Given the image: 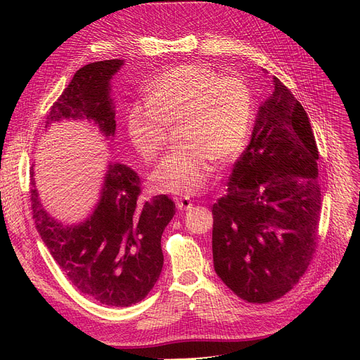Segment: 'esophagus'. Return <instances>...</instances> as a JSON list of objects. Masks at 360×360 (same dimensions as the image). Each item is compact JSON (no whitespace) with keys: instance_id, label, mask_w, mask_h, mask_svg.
<instances>
[{"instance_id":"obj_1","label":"esophagus","mask_w":360,"mask_h":360,"mask_svg":"<svg viewBox=\"0 0 360 360\" xmlns=\"http://www.w3.org/2000/svg\"><path fill=\"white\" fill-rule=\"evenodd\" d=\"M176 205L179 210H190L193 207V201L188 197H181V198H176Z\"/></svg>"}]
</instances>
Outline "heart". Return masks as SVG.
I'll return each mask as SVG.
<instances>
[{"label":"heart","instance_id":"b5f03b06","mask_svg":"<svg viewBox=\"0 0 360 360\" xmlns=\"http://www.w3.org/2000/svg\"><path fill=\"white\" fill-rule=\"evenodd\" d=\"M254 120V94L243 79L220 75L201 64L178 65L146 89V99L127 110V132L146 162L166 144L167 125L176 122L179 143L155 169L159 191L193 195L212 176L214 162L228 165L243 150Z\"/></svg>","mask_w":360,"mask_h":360}]
</instances>
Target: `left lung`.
<instances>
[{"mask_svg": "<svg viewBox=\"0 0 360 360\" xmlns=\"http://www.w3.org/2000/svg\"><path fill=\"white\" fill-rule=\"evenodd\" d=\"M251 141L213 204V261L240 299L266 304L305 274L321 213L318 147L307 112L277 77Z\"/></svg>", "mask_w": 360, "mask_h": 360, "instance_id": "obj_1", "label": "left lung"}]
</instances>
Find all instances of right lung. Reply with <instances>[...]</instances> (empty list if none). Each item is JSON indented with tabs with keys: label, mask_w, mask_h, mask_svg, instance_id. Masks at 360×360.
<instances>
[{
	"label": "right lung",
	"mask_w": 360,
	"mask_h": 360,
	"mask_svg": "<svg viewBox=\"0 0 360 360\" xmlns=\"http://www.w3.org/2000/svg\"><path fill=\"white\" fill-rule=\"evenodd\" d=\"M124 60L91 63L74 74L46 117V125L61 120H87L106 140L117 129L110 80ZM32 185L34 186L33 170ZM140 176L127 165L109 162L101 197L89 217L75 224L53 219L36 188L30 201L36 229L60 269L80 293L108 307H131L153 289L163 267L160 239L175 214L167 195L141 201Z\"/></svg>",
	"instance_id": "add662e5"
}]
</instances>
